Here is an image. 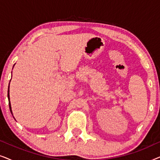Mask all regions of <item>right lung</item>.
Wrapping results in <instances>:
<instances>
[{
  "label": "right lung",
  "mask_w": 160,
  "mask_h": 160,
  "mask_svg": "<svg viewBox=\"0 0 160 160\" xmlns=\"http://www.w3.org/2000/svg\"><path fill=\"white\" fill-rule=\"evenodd\" d=\"M15 65V64H14ZM10 84V83H9ZM8 105H9V108H10V111L11 113H12V114L13 115L12 113V106H11V102H10V97H9V86H8Z\"/></svg>",
  "instance_id": "1"
}]
</instances>
